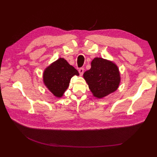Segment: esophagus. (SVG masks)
<instances>
[{
	"label": "esophagus",
	"instance_id": "34e87169",
	"mask_svg": "<svg viewBox=\"0 0 157 157\" xmlns=\"http://www.w3.org/2000/svg\"><path fill=\"white\" fill-rule=\"evenodd\" d=\"M84 67H82L79 69V74H80V75H82L83 73H84Z\"/></svg>",
	"mask_w": 157,
	"mask_h": 157
}]
</instances>
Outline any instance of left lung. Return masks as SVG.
I'll use <instances>...</instances> for the list:
<instances>
[{
  "mask_svg": "<svg viewBox=\"0 0 157 157\" xmlns=\"http://www.w3.org/2000/svg\"><path fill=\"white\" fill-rule=\"evenodd\" d=\"M84 78L93 95L101 98L115 92L120 83L119 69L113 62L95 58L91 68L84 73Z\"/></svg>",
  "mask_w": 157,
  "mask_h": 157,
  "instance_id": "8db88e82",
  "label": "left lung"
}]
</instances>
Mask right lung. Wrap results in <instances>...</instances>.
Returning <instances> with one entry per match:
<instances>
[{"label": "right lung", "instance_id": "add662e5", "mask_svg": "<svg viewBox=\"0 0 157 157\" xmlns=\"http://www.w3.org/2000/svg\"><path fill=\"white\" fill-rule=\"evenodd\" d=\"M74 75H79L78 71L66 60L60 58L45 69L43 80L53 94L56 97H61Z\"/></svg>", "mask_w": 157, "mask_h": 157}]
</instances>
